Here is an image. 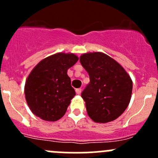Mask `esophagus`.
I'll list each match as a JSON object with an SVG mask.
<instances>
[{"label": "esophagus", "mask_w": 158, "mask_h": 158, "mask_svg": "<svg viewBox=\"0 0 158 158\" xmlns=\"http://www.w3.org/2000/svg\"><path fill=\"white\" fill-rule=\"evenodd\" d=\"M76 92L77 95H80L81 92H82V89H76Z\"/></svg>", "instance_id": "obj_1"}]
</instances>
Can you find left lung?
Wrapping results in <instances>:
<instances>
[{
  "label": "left lung",
  "mask_w": 158,
  "mask_h": 158,
  "mask_svg": "<svg viewBox=\"0 0 158 158\" xmlns=\"http://www.w3.org/2000/svg\"><path fill=\"white\" fill-rule=\"evenodd\" d=\"M80 63L90 82L81 95L87 113L97 123H107L119 117L130 102L132 80L116 60L101 52L81 55Z\"/></svg>",
  "instance_id": "1"
}]
</instances>
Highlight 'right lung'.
I'll use <instances>...</instances> for the list:
<instances>
[{
	"label": "right lung",
	"instance_id": "right-lung-1",
	"mask_svg": "<svg viewBox=\"0 0 158 158\" xmlns=\"http://www.w3.org/2000/svg\"><path fill=\"white\" fill-rule=\"evenodd\" d=\"M78 60L74 53L57 52L32 69L25 82L24 93L33 114L47 122H56L64 115L76 95L67 71Z\"/></svg>",
	"mask_w": 158,
	"mask_h": 158
}]
</instances>
